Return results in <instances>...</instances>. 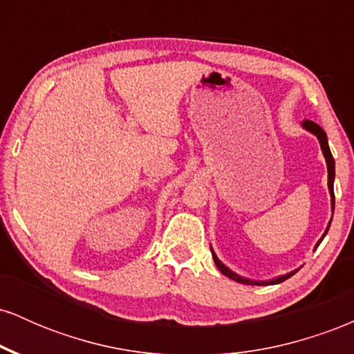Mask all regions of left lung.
Returning a JSON list of instances; mask_svg holds the SVG:
<instances>
[{
  "label": "left lung",
  "instance_id": "left-lung-1",
  "mask_svg": "<svg viewBox=\"0 0 354 354\" xmlns=\"http://www.w3.org/2000/svg\"><path fill=\"white\" fill-rule=\"evenodd\" d=\"M301 126H303V129H306V131H310L311 135H315L316 138H318V141H319L321 151H323V156H324V160H326V166H328V189H330V196H331V211H335V189H333V183H335V160H333V154H331L330 145H328V136H326V133L323 131V128H321L319 124L313 123V121H310V120H304L303 123H301ZM331 219H333V216H331ZM331 219H330V223H328L326 230H324L323 236H321L319 241L316 243L315 250L319 246V243L323 241V238L326 236L328 230H330V225H331ZM211 254H213L214 265L218 266V270L221 271L223 274L228 276V278L234 279V281H238V283L253 284V286H270V284L283 283L284 279L291 278V276H293V274L296 273V271L299 270V268H298V270L290 271V273H286V274H283V276H278V278H274V279H268V281H256V279H250V278H245V276H239L238 273H234L233 270H230L228 266L223 265V263L219 261V258L216 256V253H214V251H213V248H211Z\"/></svg>",
  "mask_w": 354,
  "mask_h": 354
}]
</instances>
